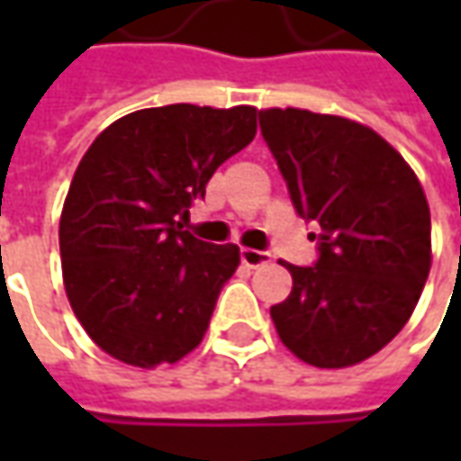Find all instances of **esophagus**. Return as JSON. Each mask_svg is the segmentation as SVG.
Instances as JSON below:
<instances>
[{"label": "esophagus", "mask_w": 461, "mask_h": 461, "mask_svg": "<svg viewBox=\"0 0 461 461\" xmlns=\"http://www.w3.org/2000/svg\"><path fill=\"white\" fill-rule=\"evenodd\" d=\"M240 261H243L246 267L257 269V267L269 264V254H267V251H257V249H240Z\"/></svg>", "instance_id": "esophagus-1"}]
</instances>
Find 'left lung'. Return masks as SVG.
<instances>
[{
    "label": "left lung",
    "instance_id": "1",
    "mask_svg": "<svg viewBox=\"0 0 461 461\" xmlns=\"http://www.w3.org/2000/svg\"><path fill=\"white\" fill-rule=\"evenodd\" d=\"M294 210L318 225L315 267L282 261L293 293L272 305L282 344L321 369L351 366L398 336L431 269V212L416 171L357 120L258 110Z\"/></svg>",
    "mask_w": 461,
    "mask_h": 461
}]
</instances>
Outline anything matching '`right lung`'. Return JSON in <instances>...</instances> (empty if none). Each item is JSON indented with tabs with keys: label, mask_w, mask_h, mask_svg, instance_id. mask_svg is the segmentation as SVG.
<instances>
[{
	"label": "right lung",
	"mask_w": 461,
	"mask_h": 461,
	"mask_svg": "<svg viewBox=\"0 0 461 461\" xmlns=\"http://www.w3.org/2000/svg\"><path fill=\"white\" fill-rule=\"evenodd\" d=\"M257 135V107H149L115 120L84 153L61 210L66 297L117 362L153 369L194 351L239 246L182 230L225 158Z\"/></svg>",
	"instance_id": "obj_1"
}]
</instances>
